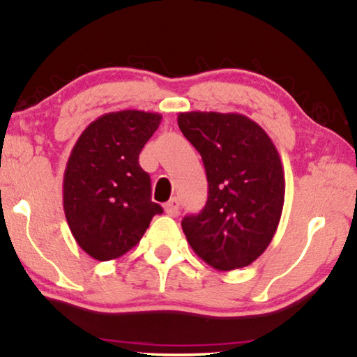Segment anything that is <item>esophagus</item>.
Wrapping results in <instances>:
<instances>
[{"mask_svg": "<svg viewBox=\"0 0 357 357\" xmlns=\"http://www.w3.org/2000/svg\"><path fill=\"white\" fill-rule=\"evenodd\" d=\"M178 209H180V202L177 198H170L167 203H165V213L169 216H178Z\"/></svg>", "mask_w": 357, "mask_h": 357, "instance_id": "obj_1", "label": "esophagus"}]
</instances>
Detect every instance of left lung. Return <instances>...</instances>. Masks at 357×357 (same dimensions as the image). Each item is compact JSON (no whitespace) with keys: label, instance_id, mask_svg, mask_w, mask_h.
Masks as SVG:
<instances>
[{"label":"left lung","instance_id":"obj_1","mask_svg":"<svg viewBox=\"0 0 357 357\" xmlns=\"http://www.w3.org/2000/svg\"><path fill=\"white\" fill-rule=\"evenodd\" d=\"M177 121L208 177L206 206L182 221L190 247L219 271L250 265L275 237L284 204L276 146L242 114L182 112Z\"/></svg>","mask_w":357,"mask_h":357}]
</instances>
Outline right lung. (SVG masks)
<instances>
[{
	"instance_id": "1",
	"label": "right lung",
	"mask_w": 357,
	"mask_h": 357,
	"mask_svg": "<svg viewBox=\"0 0 357 357\" xmlns=\"http://www.w3.org/2000/svg\"><path fill=\"white\" fill-rule=\"evenodd\" d=\"M160 120L154 112H110L87 125L71 151L63 209L77 245L96 260L125 255L162 213L151 202V178L138 162Z\"/></svg>"
}]
</instances>
